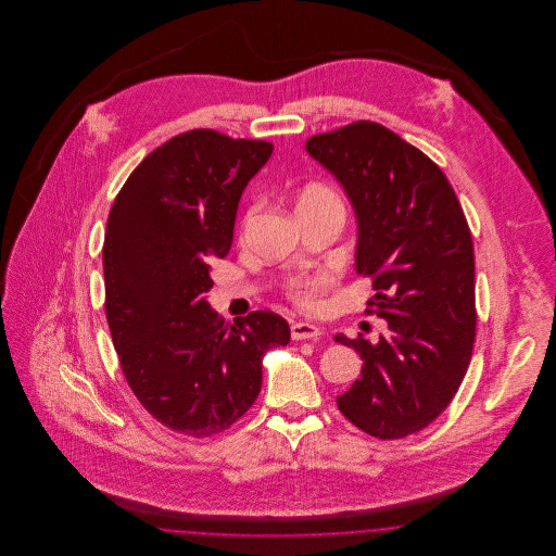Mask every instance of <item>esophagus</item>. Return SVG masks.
<instances>
[{
    "label": "esophagus",
    "mask_w": 556,
    "mask_h": 556,
    "mask_svg": "<svg viewBox=\"0 0 556 556\" xmlns=\"http://www.w3.org/2000/svg\"><path fill=\"white\" fill-rule=\"evenodd\" d=\"M320 336H323L320 327L313 325V323H302V320L291 323V338L293 340H317Z\"/></svg>",
    "instance_id": "obj_1"
}]
</instances>
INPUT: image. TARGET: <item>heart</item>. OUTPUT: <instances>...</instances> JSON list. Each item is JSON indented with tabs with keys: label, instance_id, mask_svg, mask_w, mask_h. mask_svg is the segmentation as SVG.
<instances>
[{
	"label": "heart",
	"instance_id": "heart-1",
	"mask_svg": "<svg viewBox=\"0 0 556 556\" xmlns=\"http://www.w3.org/2000/svg\"><path fill=\"white\" fill-rule=\"evenodd\" d=\"M323 202H340L338 195L325 186H308L300 200H298V206H306V204H323ZM320 290V281L318 279H298L291 283V295L293 300H298L300 304H311L313 302V295Z\"/></svg>",
	"mask_w": 556,
	"mask_h": 556
}]
</instances>
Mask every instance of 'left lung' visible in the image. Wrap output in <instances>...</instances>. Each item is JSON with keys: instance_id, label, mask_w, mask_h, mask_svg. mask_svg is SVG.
Here are the masks:
<instances>
[{"instance_id": "left-lung-1", "label": "left lung", "mask_w": 556, "mask_h": 556, "mask_svg": "<svg viewBox=\"0 0 556 556\" xmlns=\"http://www.w3.org/2000/svg\"><path fill=\"white\" fill-rule=\"evenodd\" d=\"M356 214L354 268L372 277L370 313L388 333L336 342L363 358L338 396L350 424L397 440L435 421L460 388L476 342V256L446 175L396 132L358 121L306 141Z\"/></svg>"}]
</instances>
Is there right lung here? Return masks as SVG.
Returning <instances> with one entry per match:
<instances>
[{"label":"right lung","instance_id":"right-lung-1","mask_svg":"<svg viewBox=\"0 0 556 556\" xmlns=\"http://www.w3.org/2000/svg\"><path fill=\"white\" fill-rule=\"evenodd\" d=\"M268 141L181 132L118 191L104 241L106 318L132 394L173 431L206 438L238 421L263 386V358L290 344L288 320L212 311V263L231 250L239 198Z\"/></svg>","mask_w":556,"mask_h":556}]
</instances>
